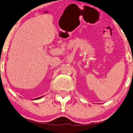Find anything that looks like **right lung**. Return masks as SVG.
I'll list each match as a JSON object with an SVG mask.
<instances>
[{"label": "right lung", "mask_w": 133, "mask_h": 133, "mask_svg": "<svg viewBox=\"0 0 133 133\" xmlns=\"http://www.w3.org/2000/svg\"><path fill=\"white\" fill-rule=\"evenodd\" d=\"M42 97H43V96L40 97H38V98H35V99H33V100H38V99H39V98H42Z\"/></svg>", "instance_id": "right-lung-1"}]
</instances>
